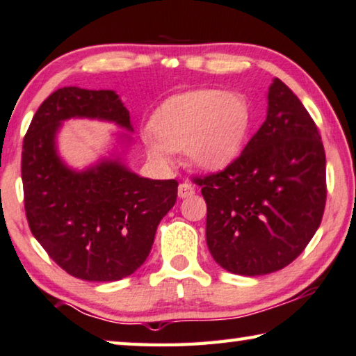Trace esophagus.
Wrapping results in <instances>:
<instances>
[{
  "label": "esophagus",
  "instance_id": "esophagus-1",
  "mask_svg": "<svg viewBox=\"0 0 356 356\" xmlns=\"http://www.w3.org/2000/svg\"><path fill=\"white\" fill-rule=\"evenodd\" d=\"M193 194H195V189L191 183H181L178 186V197L186 199V197H191Z\"/></svg>",
  "mask_w": 356,
  "mask_h": 356
}]
</instances>
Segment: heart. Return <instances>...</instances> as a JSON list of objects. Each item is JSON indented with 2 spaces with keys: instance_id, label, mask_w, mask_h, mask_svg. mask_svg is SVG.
Returning <instances> with one entry per match:
<instances>
[{
  "instance_id": "heart-1",
  "label": "heart",
  "mask_w": 356,
  "mask_h": 356,
  "mask_svg": "<svg viewBox=\"0 0 356 356\" xmlns=\"http://www.w3.org/2000/svg\"><path fill=\"white\" fill-rule=\"evenodd\" d=\"M250 125L244 97L220 90H191L163 102L152 115L149 143L152 156L163 147L181 151L189 165L205 172L221 170L238 157Z\"/></svg>"
}]
</instances>
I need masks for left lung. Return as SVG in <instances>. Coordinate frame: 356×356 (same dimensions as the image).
<instances>
[{"mask_svg": "<svg viewBox=\"0 0 356 356\" xmlns=\"http://www.w3.org/2000/svg\"><path fill=\"white\" fill-rule=\"evenodd\" d=\"M207 204V245L226 271L260 276L305 250L326 205V154L300 99L275 79L268 115L228 167L194 177Z\"/></svg>", "mask_w": 356, "mask_h": 356, "instance_id": "1", "label": "left lung"}]
</instances>
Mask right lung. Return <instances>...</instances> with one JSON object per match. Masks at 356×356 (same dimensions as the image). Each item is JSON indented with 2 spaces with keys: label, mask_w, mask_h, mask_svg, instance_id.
<instances>
[{
  "label": "right lung",
  "mask_w": 356,
  "mask_h": 356,
  "mask_svg": "<svg viewBox=\"0 0 356 356\" xmlns=\"http://www.w3.org/2000/svg\"><path fill=\"white\" fill-rule=\"evenodd\" d=\"M70 117L131 130L130 112L114 91L65 86L49 95L24 138L25 215L35 239L70 276L118 281L146 261L159 223L177 202L178 181L141 178L118 161L80 173L65 167L54 140Z\"/></svg>",
  "instance_id": "right-lung-1"
}]
</instances>
